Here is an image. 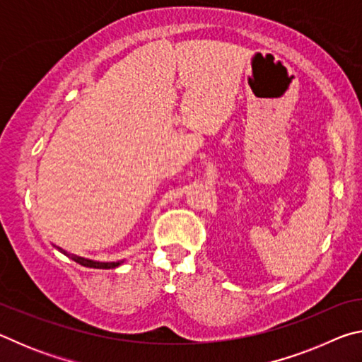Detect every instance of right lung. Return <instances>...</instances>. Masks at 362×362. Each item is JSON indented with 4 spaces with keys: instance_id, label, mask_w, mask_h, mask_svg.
<instances>
[{
    "instance_id": "obj_1",
    "label": "right lung",
    "mask_w": 362,
    "mask_h": 362,
    "mask_svg": "<svg viewBox=\"0 0 362 362\" xmlns=\"http://www.w3.org/2000/svg\"><path fill=\"white\" fill-rule=\"evenodd\" d=\"M60 252L62 254H65L66 257H70V259H73L75 260L76 263H79V265H83V267H88V268H100V269H110V268H116V267H119L122 262H107V263H103V262H94V260H89V259H83V257H78V255H73V254H69L66 252V250H64V249H60V247H57Z\"/></svg>"
}]
</instances>
